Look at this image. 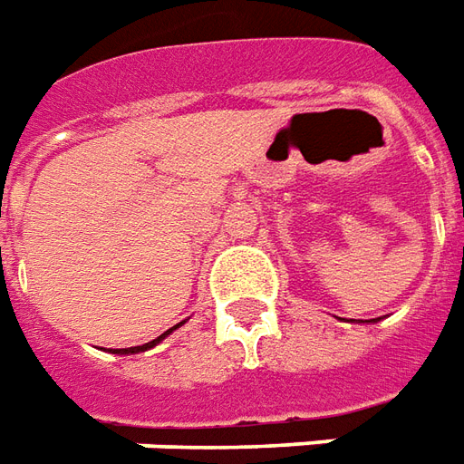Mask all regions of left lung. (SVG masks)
I'll list each match as a JSON object with an SVG mask.
<instances>
[{
  "instance_id": "obj_1",
  "label": "left lung",
  "mask_w": 464,
  "mask_h": 464,
  "mask_svg": "<svg viewBox=\"0 0 464 464\" xmlns=\"http://www.w3.org/2000/svg\"><path fill=\"white\" fill-rule=\"evenodd\" d=\"M377 320H379V318H374V320H367V323H377Z\"/></svg>"
}]
</instances>
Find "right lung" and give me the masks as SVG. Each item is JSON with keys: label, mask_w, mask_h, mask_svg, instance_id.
Here are the masks:
<instances>
[{"label": "right lung", "mask_w": 464, "mask_h": 464, "mask_svg": "<svg viewBox=\"0 0 464 464\" xmlns=\"http://www.w3.org/2000/svg\"><path fill=\"white\" fill-rule=\"evenodd\" d=\"M183 323H186V320H183ZM183 323H179V325H173V327H170V330H166V333H163V335H159V337H156V340H151V343L139 344V347H124V350H114L112 354H139V352L151 350V347H156V344L161 343V340H166V337H169L170 333H173V330H179V327L183 325Z\"/></svg>", "instance_id": "add662e5"}]
</instances>
